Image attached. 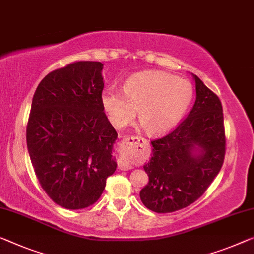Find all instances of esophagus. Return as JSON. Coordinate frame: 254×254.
Returning <instances> with one entry per match:
<instances>
[{"mask_svg":"<svg viewBox=\"0 0 254 254\" xmlns=\"http://www.w3.org/2000/svg\"><path fill=\"white\" fill-rule=\"evenodd\" d=\"M141 142H145V139H142L140 137H133V135H132V137L123 138V140H122L123 153H128L132 146L139 145V143H141ZM119 168L121 170H130V169H132V165H131V163H128V162L124 161L121 158V161H119Z\"/></svg>","mask_w":254,"mask_h":254,"instance_id":"1","label":"esophagus"}]
</instances>
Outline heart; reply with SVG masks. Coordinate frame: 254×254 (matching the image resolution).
<instances>
[{"label":"heart","instance_id":"b5f03b06","mask_svg":"<svg viewBox=\"0 0 254 254\" xmlns=\"http://www.w3.org/2000/svg\"><path fill=\"white\" fill-rule=\"evenodd\" d=\"M192 99V86L186 79L163 71H141L131 76L123 91L109 86L101 94V103L111 123L124 127L137 115L149 134L170 130L179 122Z\"/></svg>","mask_w":254,"mask_h":254}]
</instances>
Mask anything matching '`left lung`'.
<instances>
[{"label": "left lung", "instance_id": "left-lung-1", "mask_svg": "<svg viewBox=\"0 0 254 254\" xmlns=\"http://www.w3.org/2000/svg\"><path fill=\"white\" fill-rule=\"evenodd\" d=\"M196 100L188 116L165 137L153 140V155L143 169L149 183L140 191L147 209L170 213L202 196L225 160L224 113L217 94L192 75Z\"/></svg>", "mask_w": 254, "mask_h": 254}]
</instances>
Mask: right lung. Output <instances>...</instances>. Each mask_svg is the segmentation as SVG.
Returning a JSON list of instances; mask_svg holds the SVG:
<instances>
[{"mask_svg":"<svg viewBox=\"0 0 254 254\" xmlns=\"http://www.w3.org/2000/svg\"><path fill=\"white\" fill-rule=\"evenodd\" d=\"M104 65L76 62L49 73L34 93L26 139L41 187L69 210L92 205L116 170L117 132L101 103Z\"/></svg>","mask_w":254,"mask_h":254,"instance_id":"obj_1","label":"right lung"}]
</instances>
